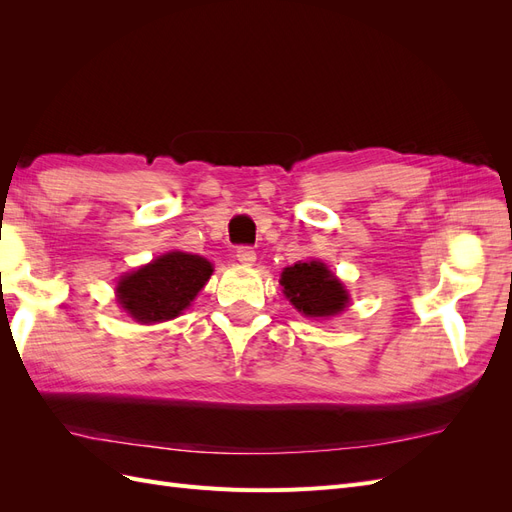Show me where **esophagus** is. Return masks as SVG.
I'll use <instances>...</instances> for the list:
<instances>
[{
    "mask_svg": "<svg viewBox=\"0 0 512 512\" xmlns=\"http://www.w3.org/2000/svg\"><path fill=\"white\" fill-rule=\"evenodd\" d=\"M237 260L243 262V265H254L256 260V252L252 245H239L237 247Z\"/></svg>",
    "mask_w": 512,
    "mask_h": 512,
    "instance_id": "esophagus-1",
    "label": "esophagus"
}]
</instances>
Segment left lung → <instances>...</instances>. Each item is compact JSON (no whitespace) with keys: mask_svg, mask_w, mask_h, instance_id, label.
Listing matches in <instances>:
<instances>
[{"mask_svg":"<svg viewBox=\"0 0 512 512\" xmlns=\"http://www.w3.org/2000/svg\"><path fill=\"white\" fill-rule=\"evenodd\" d=\"M284 294L309 318L335 316L348 303V294L322 262H299L282 273Z\"/></svg>","mask_w":512,"mask_h":512,"instance_id":"8db88e82","label":"left lung"}]
</instances>
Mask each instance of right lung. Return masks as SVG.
<instances>
[{"label": "right lung", "instance_id": "right-lung-1", "mask_svg": "<svg viewBox=\"0 0 512 512\" xmlns=\"http://www.w3.org/2000/svg\"><path fill=\"white\" fill-rule=\"evenodd\" d=\"M211 262L194 254L170 252L123 277L117 286L121 307L138 322L179 316L211 277Z\"/></svg>", "mask_w": 512, "mask_h": 512}]
</instances>
